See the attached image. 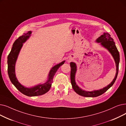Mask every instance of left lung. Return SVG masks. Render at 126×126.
<instances>
[{
	"label": "left lung",
	"mask_w": 126,
	"mask_h": 126,
	"mask_svg": "<svg viewBox=\"0 0 126 126\" xmlns=\"http://www.w3.org/2000/svg\"><path fill=\"white\" fill-rule=\"evenodd\" d=\"M96 42L100 43V44L105 48H106L108 51L111 53L112 57H113L115 62L116 64V75L115 76V78L111 82L110 84H109L107 86L103 87V89L98 90H95L93 91H85L81 89L80 87L77 85L75 82V75L77 71V66L76 64L74 62H71L70 63V66L71 67V72H70V80L71 83H72V87L76 93H77L79 95L82 96L84 97H95L99 96L104 93H105L113 85L115 81L118 72V66L119 63V53L116 47L115 43L113 41V39L111 37L110 34L108 33H104L103 35H101L96 40Z\"/></svg>",
	"instance_id": "1"
}]
</instances>
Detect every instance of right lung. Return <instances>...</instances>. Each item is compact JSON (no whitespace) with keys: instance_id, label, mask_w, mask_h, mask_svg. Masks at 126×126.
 Instances as JSON below:
<instances>
[{"instance_id":"1","label":"right lung","mask_w":126,"mask_h":126,"mask_svg":"<svg viewBox=\"0 0 126 126\" xmlns=\"http://www.w3.org/2000/svg\"><path fill=\"white\" fill-rule=\"evenodd\" d=\"M31 33L32 32L31 31H28L27 33H24L23 35L19 36L17 40H16L13 43L11 50L8 56V73L11 81L21 93L29 97L42 95L49 90L53 82V78L54 75L59 68L65 62V61H64L60 63L51 69L48 75V80L46 83L37 85L30 88H28L21 85L16 77L15 65L19 51L23 45V43L29 39Z\"/></svg>"}]
</instances>
